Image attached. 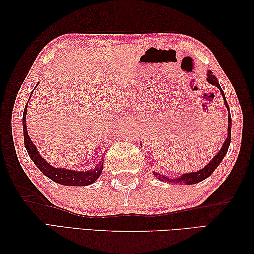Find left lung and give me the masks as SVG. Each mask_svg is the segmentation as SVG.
I'll return each mask as SVG.
<instances>
[{
    "label": "left lung",
    "mask_w": 254,
    "mask_h": 254,
    "mask_svg": "<svg viewBox=\"0 0 254 254\" xmlns=\"http://www.w3.org/2000/svg\"><path fill=\"white\" fill-rule=\"evenodd\" d=\"M206 80H207L209 84L216 86V87L220 90V93H222V96H223V99H224V104H225L226 108H227V110H228V131H227L228 133H227V138L225 139L223 146H222V148L219 149V152L217 153V155H215L214 157L210 159L209 163L204 167V168L199 169L198 171L188 172V174H183V175L177 177V178L167 177V176H164V175H160V174H158V172H156V171H153L154 176L157 178L158 180H161V181H164V182L174 183V185H175V183H178V185H187V186H189V185H195V183H198V182L205 180V179H206V178H208L210 175H212L213 172L215 171V169H216L217 167L219 166V164L222 163V160L224 159L226 154H227V150H228L229 145H230V138H231V116H230L229 106L227 104V101H226L225 94H224L222 87H220V85H219L218 80H217V77L215 76V75L213 74V72L209 71V69L207 71Z\"/></svg>",
    "instance_id": "left-lung-1"
}]
</instances>
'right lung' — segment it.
Returning <instances> with one entry per match:
<instances>
[{
  "instance_id": "add662e5",
  "label": "right lung",
  "mask_w": 254,
  "mask_h": 254,
  "mask_svg": "<svg viewBox=\"0 0 254 254\" xmlns=\"http://www.w3.org/2000/svg\"><path fill=\"white\" fill-rule=\"evenodd\" d=\"M39 85L38 83L36 85ZM35 87V88H36ZM35 88L32 89L30 97L34 93ZM29 97V99H30ZM29 101V100H28ZM27 106H28V102H27L24 109V115H23V131H24V142H25V147L27 153H28L30 159L34 161V164L38 167L42 174L46 177L49 178L52 181H55L59 185L66 186V187H86L89 185H93L96 182V180L100 177L102 169H104V160H101L100 163L95 166V168L90 170H85V171H77L73 169H66V168H56V167L51 166L48 161L42 157V156L38 152L36 145L32 143L28 135V131H27V126H26V115H27ZM104 157V156H102Z\"/></svg>"
}]
</instances>
